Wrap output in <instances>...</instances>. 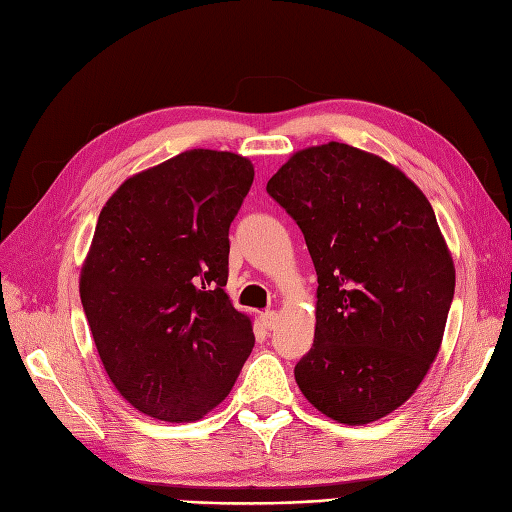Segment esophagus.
Instances as JSON below:
<instances>
[{"instance_id": "1", "label": "esophagus", "mask_w": 512, "mask_h": 512, "mask_svg": "<svg viewBox=\"0 0 512 512\" xmlns=\"http://www.w3.org/2000/svg\"><path fill=\"white\" fill-rule=\"evenodd\" d=\"M260 322L265 324L267 329H275V324L280 322V314H277L275 309H267V312H262V314H260Z\"/></svg>"}]
</instances>
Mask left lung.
<instances>
[{"mask_svg": "<svg viewBox=\"0 0 512 512\" xmlns=\"http://www.w3.org/2000/svg\"><path fill=\"white\" fill-rule=\"evenodd\" d=\"M267 192L303 230L318 275L301 393L344 425L414 395L442 346L455 265L427 196L397 166L346 143L292 153Z\"/></svg>", "mask_w": 512, "mask_h": 512, "instance_id": "1", "label": "left lung"}]
</instances>
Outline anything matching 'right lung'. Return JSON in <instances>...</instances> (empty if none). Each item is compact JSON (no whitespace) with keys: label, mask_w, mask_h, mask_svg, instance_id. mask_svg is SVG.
Returning <instances> with one entry per match:
<instances>
[{"label":"right lung","mask_w":512,"mask_h":512,"mask_svg":"<svg viewBox=\"0 0 512 512\" xmlns=\"http://www.w3.org/2000/svg\"><path fill=\"white\" fill-rule=\"evenodd\" d=\"M252 181L239 153L190 149L128 177L100 211L83 309L119 395L158 421H200L254 348L224 292L228 228Z\"/></svg>","instance_id":"obj_1"}]
</instances>
